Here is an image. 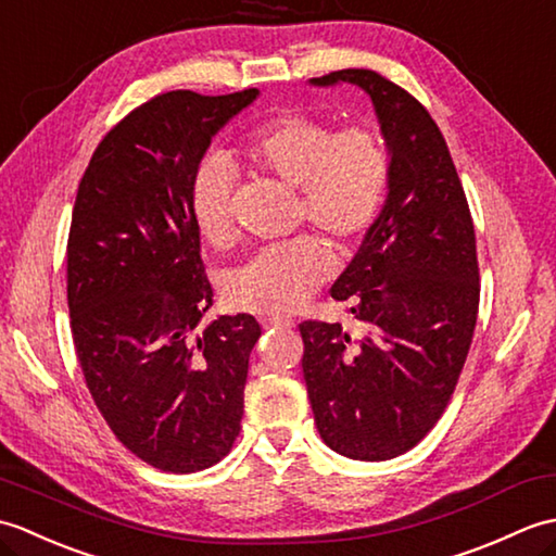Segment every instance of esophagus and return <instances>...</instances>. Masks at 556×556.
Listing matches in <instances>:
<instances>
[{"label": "esophagus", "mask_w": 556, "mask_h": 556, "mask_svg": "<svg viewBox=\"0 0 556 556\" xmlns=\"http://www.w3.org/2000/svg\"><path fill=\"white\" fill-rule=\"evenodd\" d=\"M265 329H285V327H293V320H287V317H267L263 320Z\"/></svg>", "instance_id": "1"}]
</instances>
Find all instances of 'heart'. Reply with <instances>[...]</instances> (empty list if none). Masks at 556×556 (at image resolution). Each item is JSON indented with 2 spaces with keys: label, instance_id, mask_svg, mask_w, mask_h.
<instances>
[{
  "label": "heart",
  "instance_id": "1",
  "mask_svg": "<svg viewBox=\"0 0 556 556\" xmlns=\"http://www.w3.org/2000/svg\"><path fill=\"white\" fill-rule=\"evenodd\" d=\"M253 172L296 188V227L311 224L337 248H349L380 217L392 181V155L370 126L337 128L303 112L260 122L239 143ZM233 191L229 164L210 155L188 186V210L207 245L233 243ZM332 275V257L315 236L269 245L236 267L224 291L243 313L281 317L296 313Z\"/></svg>",
  "mask_w": 556,
  "mask_h": 556
}]
</instances>
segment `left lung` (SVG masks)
<instances>
[{
    "label": "left lung",
    "mask_w": 556,
    "mask_h": 556,
    "mask_svg": "<svg viewBox=\"0 0 556 556\" xmlns=\"http://www.w3.org/2000/svg\"><path fill=\"white\" fill-rule=\"evenodd\" d=\"M313 83L368 92L392 150V181L382 215L332 287L358 334L301 323L303 380L329 448L387 460L434 428L464 370L480 305L473 217L442 131L408 90L370 68Z\"/></svg>",
    "instance_id": "8db88e82"
}]
</instances>
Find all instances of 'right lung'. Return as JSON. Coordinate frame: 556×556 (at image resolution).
Here are the masks:
<instances>
[{
    "mask_svg": "<svg viewBox=\"0 0 556 556\" xmlns=\"http://www.w3.org/2000/svg\"><path fill=\"white\" fill-rule=\"evenodd\" d=\"M257 96L172 90L112 126L78 184L66 243L71 337L116 440L164 473L231 452L243 418L253 315L212 305L188 186L212 136Z\"/></svg>",
    "mask_w": 556,
    "mask_h": 556,
    "instance_id": "right-lung-1",
    "label": "right lung"
}]
</instances>
